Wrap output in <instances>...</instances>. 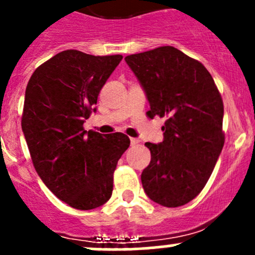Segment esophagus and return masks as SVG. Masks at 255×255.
Wrapping results in <instances>:
<instances>
[{"instance_id": "1", "label": "esophagus", "mask_w": 255, "mask_h": 255, "mask_svg": "<svg viewBox=\"0 0 255 255\" xmlns=\"http://www.w3.org/2000/svg\"><path fill=\"white\" fill-rule=\"evenodd\" d=\"M138 143H139V139H137V138H130V144L132 145H137Z\"/></svg>"}]
</instances>
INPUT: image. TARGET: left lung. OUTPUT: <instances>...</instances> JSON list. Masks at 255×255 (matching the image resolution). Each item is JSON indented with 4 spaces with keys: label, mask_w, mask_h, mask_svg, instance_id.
Segmentation results:
<instances>
[{
    "label": "left lung",
    "mask_w": 255,
    "mask_h": 255,
    "mask_svg": "<svg viewBox=\"0 0 255 255\" xmlns=\"http://www.w3.org/2000/svg\"><path fill=\"white\" fill-rule=\"evenodd\" d=\"M125 60L145 91L146 115L166 117L163 142L145 143L143 189L161 206H182L202 191L222 151V97L207 69L170 45Z\"/></svg>",
    "instance_id": "obj_1"
}]
</instances>
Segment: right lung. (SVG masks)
Returning a JSON list of instances; mask_svg holds the SVG:
<instances>
[{
	"label": "right lung",
	"instance_id": "right-lung-1",
	"mask_svg": "<svg viewBox=\"0 0 255 255\" xmlns=\"http://www.w3.org/2000/svg\"><path fill=\"white\" fill-rule=\"evenodd\" d=\"M122 58L64 50L38 66L25 89L22 130L35 171L59 200L78 210L109 201L113 173L129 146L123 133L84 129Z\"/></svg>",
	"mask_w": 255,
	"mask_h": 255
}]
</instances>
